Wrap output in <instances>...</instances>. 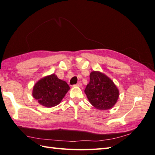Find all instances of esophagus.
Instances as JSON below:
<instances>
[{
  "label": "esophagus",
  "mask_w": 155,
  "mask_h": 155,
  "mask_svg": "<svg viewBox=\"0 0 155 155\" xmlns=\"http://www.w3.org/2000/svg\"><path fill=\"white\" fill-rule=\"evenodd\" d=\"M82 83L81 82H78L76 85H74V86H78V87H81L82 86Z\"/></svg>",
  "instance_id": "34e87169"
}]
</instances>
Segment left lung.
<instances>
[{
  "label": "left lung",
  "mask_w": 155,
  "mask_h": 155,
  "mask_svg": "<svg viewBox=\"0 0 155 155\" xmlns=\"http://www.w3.org/2000/svg\"><path fill=\"white\" fill-rule=\"evenodd\" d=\"M84 92L90 104L101 110L113 108L119 97V90L113 81L97 71L90 73V82Z\"/></svg>",
  "instance_id": "left-lung-1"
}]
</instances>
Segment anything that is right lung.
<instances>
[{"label": "right lung", "mask_w": 155, "mask_h": 155, "mask_svg": "<svg viewBox=\"0 0 155 155\" xmlns=\"http://www.w3.org/2000/svg\"><path fill=\"white\" fill-rule=\"evenodd\" d=\"M70 90L67 83L51 74L40 79L33 86L32 95L39 104L50 108L61 103Z\"/></svg>", "instance_id": "right-lung-1"}]
</instances>
